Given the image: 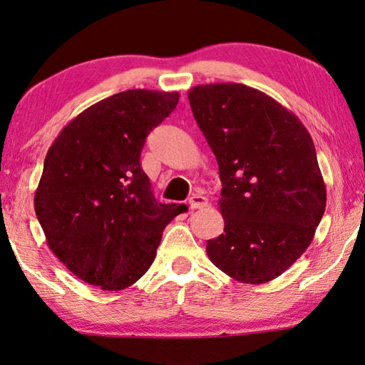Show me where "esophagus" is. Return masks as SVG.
Here are the masks:
<instances>
[{
  "instance_id": "34e87169",
  "label": "esophagus",
  "mask_w": 365,
  "mask_h": 365,
  "mask_svg": "<svg viewBox=\"0 0 365 365\" xmlns=\"http://www.w3.org/2000/svg\"><path fill=\"white\" fill-rule=\"evenodd\" d=\"M208 205V199L207 197H203L200 194H194L192 197L189 199V208L190 210H197V208H203Z\"/></svg>"
}]
</instances>
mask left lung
<instances>
[{"instance_id": "left-lung-1", "label": "left lung", "mask_w": 365, "mask_h": 365, "mask_svg": "<svg viewBox=\"0 0 365 365\" xmlns=\"http://www.w3.org/2000/svg\"><path fill=\"white\" fill-rule=\"evenodd\" d=\"M220 166L225 232L207 240L212 263L244 284L279 277L314 239L327 192L314 143L295 113L240 83L189 91Z\"/></svg>"}]
</instances>
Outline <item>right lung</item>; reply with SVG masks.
<instances>
[{"mask_svg": "<svg viewBox=\"0 0 365 365\" xmlns=\"http://www.w3.org/2000/svg\"><path fill=\"white\" fill-rule=\"evenodd\" d=\"M178 93L128 89L96 102L49 147L35 213L70 272L117 292L149 269L178 207L155 200L139 158L147 134L175 110Z\"/></svg>", "mask_w": 365, "mask_h": 365, "instance_id": "obj_1", "label": "right lung"}]
</instances>
